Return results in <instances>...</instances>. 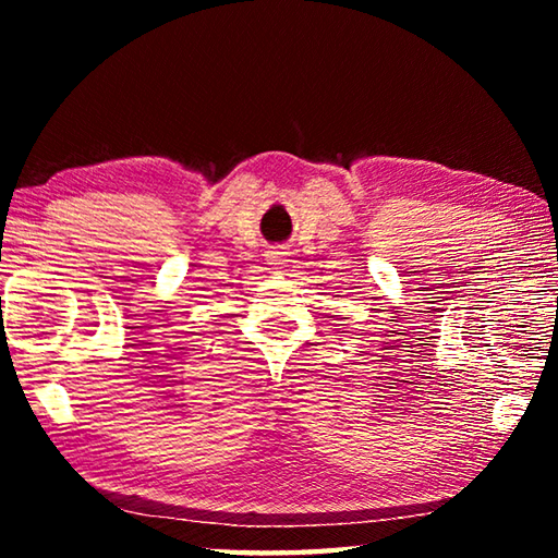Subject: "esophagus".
Here are the masks:
<instances>
[{
  "label": "esophagus",
  "instance_id": "1",
  "mask_svg": "<svg viewBox=\"0 0 558 558\" xmlns=\"http://www.w3.org/2000/svg\"><path fill=\"white\" fill-rule=\"evenodd\" d=\"M268 258L278 266V263H282V258H286V251H280V248H276V251H268Z\"/></svg>",
  "mask_w": 558,
  "mask_h": 558
}]
</instances>
